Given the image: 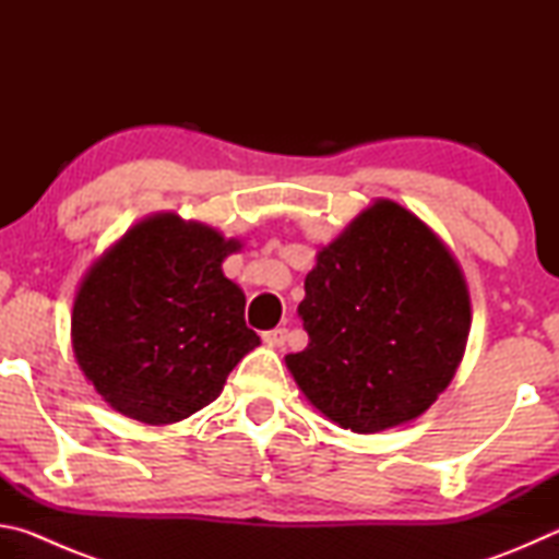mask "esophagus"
I'll use <instances>...</instances> for the list:
<instances>
[{
	"instance_id": "34e87169",
	"label": "esophagus",
	"mask_w": 559,
	"mask_h": 559,
	"mask_svg": "<svg viewBox=\"0 0 559 559\" xmlns=\"http://www.w3.org/2000/svg\"><path fill=\"white\" fill-rule=\"evenodd\" d=\"M263 340H266L269 345H283L288 340V328H273L263 333Z\"/></svg>"
}]
</instances>
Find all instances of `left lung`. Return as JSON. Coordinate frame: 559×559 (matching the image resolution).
<instances>
[{
	"mask_svg": "<svg viewBox=\"0 0 559 559\" xmlns=\"http://www.w3.org/2000/svg\"><path fill=\"white\" fill-rule=\"evenodd\" d=\"M298 316L310 343L286 365L300 392L337 427L374 433L416 419L447 390L471 298L447 243L377 200L318 253Z\"/></svg>",
	"mask_w": 559,
	"mask_h": 559,
	"instance_id": "left-lung-1",
	"label": "left lung"
}]
</instances>
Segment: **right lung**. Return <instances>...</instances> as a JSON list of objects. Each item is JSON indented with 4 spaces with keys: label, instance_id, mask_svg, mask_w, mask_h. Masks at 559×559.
I'll list each match as a JSON object with an SVG mask.
<instances>
[{
    "label": "right lung",
    "instance_id": "obj_1",
    "mask_svg": "<svg viewBox=\"0 0 559 559\" xmlns=\"http://www.w3.org/2000/svg\"><path fill=\"white\" fill-rule=\"evenodd\" d=\"M241 243L200 222L155 214L93 263L75 293L73 353L112 409L175 424L224 390L261 340L222 261Z\"/></svg>",
    "mask_w": 559,
    "mask_h": 559
}]
</instances>
